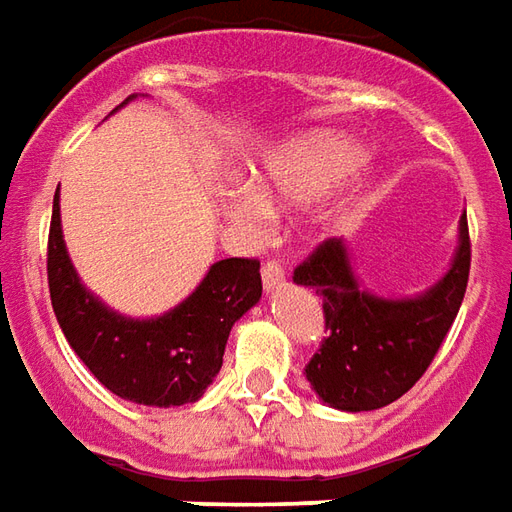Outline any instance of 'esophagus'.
<instances>
[{
  "label": "esophagus",
  "instance_id": "esophagus-1",
  "mask_svg": "<svg viewBox=\"0 0 512 512\" xmlns=\"http://www.w3.org/2000/svg\"><path fill=\"white\" fill-rule=\"evenodd\" d=\"M286 281V273H284V267L281 264L275 262V259H267L262 267V284L267 292H275V289H281Z\"/></svg>",
  "mask_w": 512,
  "mask_h": 512
}]
</instances>
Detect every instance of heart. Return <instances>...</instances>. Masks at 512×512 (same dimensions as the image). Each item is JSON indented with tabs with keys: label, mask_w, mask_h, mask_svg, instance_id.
<instances>
[{
	"label": "heart",
	"mask_w": 512,
	"mask_h": 512,
	"mask_svg": "<svg viewBox=\"0 0 512 512\" xmlns=\"http://www.w3.org/2000/svg\"><path fill=\"white\" fill-rule=\"evenodd\" d=\"M361 162V148L336 134H306L275 148L256 176V192H239L234 215L262 226L264 206H306L333 190Z\"/></svg>",
	"instance_id": "heart-1"
}]
</instances>
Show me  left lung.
<instances>
[{
	"mask_svg": "<svg viewBox=\"0 0 512 512\" xmlns=\"http://www.w3.org/2000/svg\"><path fill=\"white\" fill-rule=\"evenodd\" d=\"M469 267L466 212L460 217L455 262L436 286L416 297L389 300L358 286L344 239H325L311 250L292 278L311 286L322 300L325 339L306 366L320 400L339 411H375L413 389L458 317Z\"/></svg>",
	"mask_w": 512,
	"mask_h": 512,
	"instance_id": "8db88e82",
	"label": "left lung"
}]
</instances>
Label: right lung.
<instances>
[{
  "mask_svg": "<svg viewBox=\"0 0 512 512\" xmlns=\"http://www.w3.org/2000/svg\"><path fill=\"white\" fill-rule=\"evenodd\" d=\"M46 273L54 317L82 364L121 400L157 408L204 397L223 366L234 322L262 297L259 259H223L168 314L154 320L115 314L82 286L68 259L60 195L52 206Z\"/></svg>",
  "mask_w": 512,
  "mask_h": 512,
  "instance_id": "obj_1",
  "label": "right lung"
}]
</instances>
